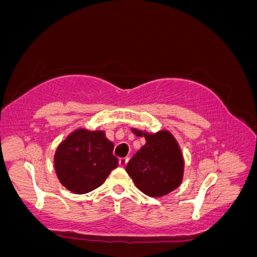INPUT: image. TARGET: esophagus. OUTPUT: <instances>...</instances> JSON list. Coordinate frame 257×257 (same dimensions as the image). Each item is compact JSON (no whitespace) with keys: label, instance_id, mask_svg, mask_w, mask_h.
Here are the masks:
<instances>
[{"label":"esophagus","instance_id":"1","mask_svg":"<svg viewBox=\"0 0 257 257\" xmlns=\"http://www.w3.org/2000/svg\"><path fill=\"white\" fill-rule=\"evenodd\" d=\"M128 160H129L128 157H123V158H120V160H118V163H120V166L124 167L125 165H127Z\"/></svg>","mask_w":257,"mask_h":257}]
</instances>
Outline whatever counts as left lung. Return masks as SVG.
<instances>
[{
    "instance_id": "1",
    "label": "left lung",
    "mask_w": 257,
    "mask_h": 257,
    "mask_svg": "<svg viewBox=\"0 0 257 257\" xmlns=\"http://www.w3.org/2000/svg\"><path fill=\"white\" fill-rule=\"evenodd\" d=\"M137 136L145 137L144 147L129 160L125 171L137 188L148 196L160 197L178 188L183 177V158L177 141L168 132L143 134L134 129Z\"/></svg>"
}]
</instances>
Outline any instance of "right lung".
Returning <instances> with one entry per match:
<instances>
[{
	"label": "right lung",
	"instance_id": "add662e5",
	"mask_svg": "<svg viewBox=\"0 0 257 257\" xmlns=\"http://www.w3.org/2000/svg\"><path fill=\"white\" fill-rule=\"evenodd\" d=\"M114 144L104 132L76 130L59 145L55 171L60 182L75 194H86L105 182L118 166Z\"/></svg>",
	"mask_w": 257,
	"mask_h": 257
}]
</instances>
